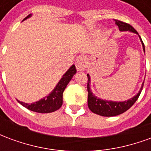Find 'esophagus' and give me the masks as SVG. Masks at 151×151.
Listing matches in <instances>:
<instances>
[{"label":"esophagus","mask_w":151,"mask_h":151,"mask_svg":"<svg viewBox=\"0 0 151 151\" xmlns=\"http://www.w3.org/2000/svg\"><path fill=\"white\" fill-rule=\"evenodd\" d=\"M86 58L84 56H78L76 60V68L78 71H82L86 69Z\"/></svg>","instance_id":"34e87169"}]
</instances>
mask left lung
<instances>
[{
	"label": "left lung",
	"instance_id": "left-lung-1",
	"mask_svg": "<svg viewBox=\"0 0 151 151\" xmlns=\"http://www.w3.org/2000/svg\"><path fill=\"white\" fill-rule=\"evenodd\" d=\"M115 22H116V24L118 26V27H119L120 31H129L138 35L136 30L129 23L124 22L120 21V20H116V19H115ZM141 41L142 43L143 50L145 51V46H144V43H143L142 39H141ZM87 78H88V81H87V91H88V100H87V103H88V108H90V110L92 112L98 114L99 116H118V115L126 111L137 101V99L139 97L140 94L142 92V90L143 88L142 84V88L140 90V91L138 92V94L135 95L132 99L127 100V101L112 102L108 101V100H103L101 99L97 98L96 96H95V95H93V93L90 89V84L89 83L91 82V78H90L89 74H87Z\"/></svg>",
	"mask_w": 151,
	"mask_h": 151
}]
</instances>
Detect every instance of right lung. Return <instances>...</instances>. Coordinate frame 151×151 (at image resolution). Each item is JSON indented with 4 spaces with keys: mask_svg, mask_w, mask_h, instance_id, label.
<instances>
[{
    "mask_svg": "<svg viewBox=\"0 0 151 151\" xmlns=\"http://www.w3.org/2000/svg\"><path fill=\"white\" fill-rule=\"evenodd\" d=\"M31 15V14H29L23 20L30 18ZM76 72H77V69H76L75 65L71 66L69 70L63 75L52 92H51V94H49L48 96L40 99V101L35 102L31 104L18 100V103L29 110L39 112V113H49V112H52V111L58 110L62 105L63 92Z\"/></svg>",
    "mask_w": 151,
    "mask_h": 151,
    "instance_id": "add662e5",
    "label": "right lung"
}]
</instances>
